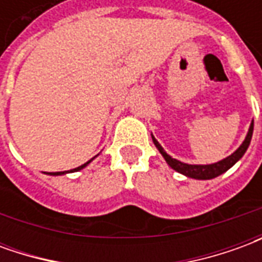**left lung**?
I'll return each instance as SVG.
<instances>
[{"label":"left lung","instance_id":"left-lung-1","mask_svg":"<svg viewBox=\"0 0 262 262\" xmlns=\"http://www.w3.org/2000/svg\"><path fill=\"white\" fill-rule=\"evenodd\" d=\"M253 130H254V120L251 122L250 125V129H248V133L244 142L242 143V146L237 148L236 151L233 154H230L229 157L226 159L220 160L217 163H213V164H206V165H201V164H187V163H181L178 160L172 159L171 156L165 153V150L161 147L156 137L151 135V139H153V143L156 144V147L159 148V151L161 153V156L164 157V160L167 161V164L170 165L172 170H176L177 172L180 174H184L185 177H189V178H195V180H212V178H216L219 177L220 174H223L226 171L231 168L233 165L236 164L238 160L242 159L244 153L247 151L248 146H250V142H251V137H253Z\"/></svg>","mask_w":262,"mask_h":262}]
</instances>
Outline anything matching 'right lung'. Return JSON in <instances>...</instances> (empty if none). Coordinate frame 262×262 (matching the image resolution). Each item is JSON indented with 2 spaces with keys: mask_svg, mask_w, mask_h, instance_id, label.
I'll use <instances>...</instances> for the list:
<instances>
[{
  "mask_svg": "<svg viewBox=\"0 0 262 262\" xmlns=\"http://www.w3.org/2000/svg\"><path fill=\"white\" fill-rule=\"evenodd\" d=\"M95 157H97V156H95ZM95 157H94V159H95ZM94 159H91V160H90V161H86L85 164L80 165V167H77V168H73V170H70V171H59V172H46V174H49V176H64V174H67V172H75V171L82 170V168L90 164V163H91V161Z\"/></svg>",
  "mask_w": 262,
  "mask_h": 262,
  "instance_id": "right-lung-1",
  "label": "right lung"
}]
</instances>
